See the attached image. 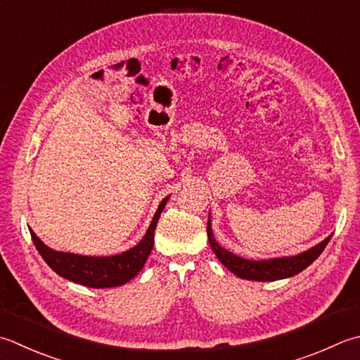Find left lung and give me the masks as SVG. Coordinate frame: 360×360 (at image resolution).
Instances as JSON below:
<instances>
[{
  "mask_svg": "<svg viewBox=\"0 0 360 360\" xmlns=\"http://www.w3.org/2000/svg\"><path fill=\"white\" fill-rule=\"evenodd\" d=\"M330 237L333 236L325 238L321 243L315 245L314 248L293 257H279L271 260H246L232 255L231 251L221 248V246L215 242L212 229H210V215L207 220V238L210 248L215 252L218 260H220L229 271L237 274L238 278L250 281H278L295 276V274H298L300 271L307 269V266L321 255L323 250L326 248L328 242L330 240Z\"/></svg>",
  "mask_w": 360,
  "mask_h": 360,
  "instance_id": "1",
  "label": "left lung"
}]
</instances>
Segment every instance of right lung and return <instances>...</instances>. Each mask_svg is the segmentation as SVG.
Returning a JSON list of instances; mask_svg holds the SVG:
<instances>
[{
    "label": "right lung",
    "instance_id": "obj_1",
    "mask_svg": "<svg viewBox=\"0 0 360 360\" xmlns=\"http://www.w3.org/2000/svg\"><path fill=\"white\" fill-rule=\"evenodd\" d=\"M167 201L168 196L159 204L158 212L154 215L150 228H148L145 237L142 238V242L137 246H134L129 251H124L122 255L117 256L90 257L72 255V252H59L48 248V246L34 234L32 229H30V232L35 248L40 252V256L44 257L45 262L51 266V270L58 273L59 276L68 281H73L76 284H82L94 288L123 285L143 269V265L148 256H150L154 245V229H156L159 217L162 214V210H164Z\"/></svg>",
    "mask_w": 360,
    "mask_h": 360
}]
</instances>
